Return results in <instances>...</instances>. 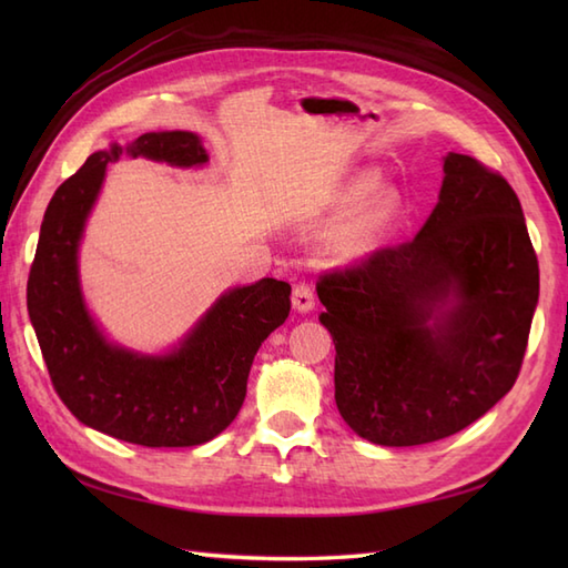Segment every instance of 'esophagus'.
<instances>
[{"mask_svg": "<svg viewBox=\"0 0 568 568\" xmlns=\"http://www.w3.org/2000/svg\"><path fill=\"white\" fill-rule=\"evenodd\" d=\"M293 307L297 312H310L315 307V291H312L310 283H297L293 287Z\"/></svg>", "mask_w": 568, "mask_h": 568, "instance_id": "34e87169", "label": "esophagus"}]
</instances>
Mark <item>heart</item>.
Here are the masks:
<instances>
[{"label":"heart","instance_id":"b5f03b06","mask_svg":"<svg viewBox=\"0 0 568 568\" xmlns=\"http://www.w3.org/2000/svg\"><path fill=\"white\" fill-rule=\"evenodd\" d=\"M366 202L368 207L356 226V234L361 239H371L383 232L403 207V200L393 187L381 190L378 173H358L344 192L346 207H361V204Z\"/></svg>","mask_w":568,"mask_h":568}]
</instances>
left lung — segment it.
I'll use <instances>...</instances> for the list:
<instances>
[{
  "label": "left lung",
  "mask_w": 568,
  "mask_h": 568,
  "mask_svg": "<svg viewBox=\"0 0 568 568\" xmlns=\"http://www.w3.org/2000/svg\"><path fill=\"white\" fill-rule=\"evenodd\" d=\"M317 295L346 425L381 446L452 437L523 366L539 265L520 200L470 155H444L439 202L417 236L324 275Z\"/></svg>",
  "instance_id": "8db88e82"
}]
</instances>
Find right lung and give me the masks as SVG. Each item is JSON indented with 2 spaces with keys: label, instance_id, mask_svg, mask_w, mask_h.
Returning a JSON list of instances; mask_svg holds the SVG:
<instances>
[{
  "label": "right lung",
  "instance_id": "obj_1",
  "mask_svg": "<svg viewBox=\"0 0 568 568\" xmlns=\"http://www.w3.org/2000/svg\"><path fill=\"white\" fill-rule=\"evenodd\" d=\"M124 153L175 168L210 161L192 131H149L94 151L48 202L27 285L29 317L53 388L82 425L129 444L197 446L239 415L253 356L291 315V285L263 277L232 287L165 354L106 339L84 305L78 258L106 165Z\"/></svg>",
  "mask_w": 568,
  "mask_h": 568
}]
</instances>
